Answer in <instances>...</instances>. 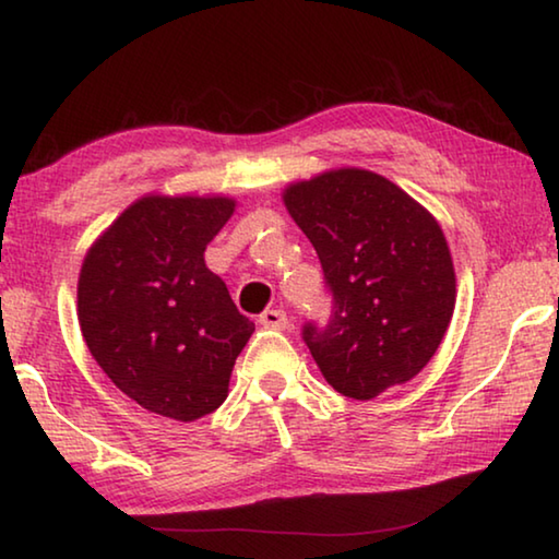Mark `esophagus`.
<instances>
[{
	"label": "esophagus",
	"instance_id": "34e87169",
	"mask_svg": "<svg viewBox=\"0 0 559 559\" xmlns=\"http://www.w3.org/2000/svg\"><path fill=\"white\" fill-rule=\"evenodd\" d=\"M261 325L283 331V328H288V316L286 311H281V308H269V311L261 313Z\"/></svg>",
	"mask_w": 559,
	"mask_h": 559
}]
</instances>
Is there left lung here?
I'll return each mask as SVG.
<instances>
[{
	"label": "left lung",
	"mask_w": 559,
	"mask_h": 559,
	"mask_svg": "<svg viewBox=\"0 0 559 559\" xmlns=\"http://www.w3.org/2000/svg\"><path fill=\"white\" fill-rule=\"evenodd\" d=\"M281 199L333 290V321L304 328L323 378L356 401L413 380L455 311V265L438 218L358 166L290 181Z\"/></svg>",
	"instance_id": "1"
}]
</instances>
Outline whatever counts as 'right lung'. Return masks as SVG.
Listing matches in <instances>:
<instances>
[{
    "label": "right lung",
    "mask_w": 559,
    "mask_h": 559,
    "mask_svg": "<svg viewBox=\"0 0 559 559\" xmlns=\"http://www.w3.org/2000/svg\"><path fill=\"white\" fill-rule=\"evenodd\" d=\"M234 211L224 193H146L84 255V341L111 383L148 413L181 423L214 413L255 331L203 259Z\"/></svg>",
    "instance_id": "right-lung-1"
}]
</instances>
